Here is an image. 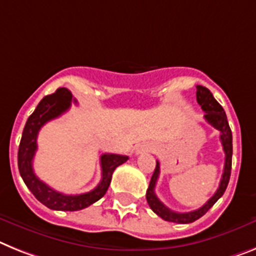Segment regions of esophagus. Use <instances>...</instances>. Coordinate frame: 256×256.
Instances as JSON below:
<instances>
[{
  "instance_id": "esophagus-1",
  "label": "esophagus",
  "mask_w": 256,
  "mask_h": 256,
  "mask_svg": "<svg viewBox=\"0 0 256 256\" xmlns=\"http://www.w3.org/2000/svg\"><path fill=\"white\" fill-rule=\"evenodd\" d=\"M136 152H138V154H139V152H140V151H139V150H138V151H136Z\"/></svg>"
}]
</instances>
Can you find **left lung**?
I'll return each mask as SVG.
<instances>
[{
    "label": "left lung",
    "mask_w": 256,
    "mask_h": 256,
    "mask_svg": "<svg viewBox=\"0 0 256 256\" xmlns=\"http://www.w3.org/2000/svg\"><path fill=\"white\" fill-rule=\"evenodd\" d=\"M196 102L198 104L200 105L202 109L206 112V121L211 124V126H214L216 130L220 132V140L221 144H222V150L225 152L224 173H222V177H221L218 191L214 192V196L203 207L198 208V210L191 212H174L169 210L165 204H162L160 199L154 194L156 182H158V174H160V164H158V161H156V168H154L151 182H150V186H148L147 192H146L148 206L162 220L170 221V222H177V224H190V222H194L195 220L200 218L203 214H207L208 210L222 196V194L226 190L228 184H229V178H230L233 144H232V130L229 128V124H228L226 114H225L222 106L216 102V98H214L211 91L208 88L203 87V86H196Z\"/></svg>",
    "instance_id": "left-lung-1"
}]
</instances>
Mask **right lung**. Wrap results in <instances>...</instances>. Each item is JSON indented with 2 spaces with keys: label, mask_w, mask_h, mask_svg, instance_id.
I'll return each mask as SVG.
<instances>
[{
  "label": "right lung",
  "mask_w": 256,
  "mask_h": 256,
  "mask_svg": "<svg viewBox=\"0 0 256 256\" xmlns=\"http://www.w3.org/2000/svg\"><path fill=\"white\" fill-rule=\"evenodd\" d=\"M76 104L72 92L68 88H58L54 94L45 96L38 102L35 112L28 117L23 128L22 139L18 151V168L26 186L30 188L40 203L56 211H79L94 204L102 199L108 190L112 181V174L117 166L128 161V156L114 154H104L100 158L102 162V181L90 192L79 195H65L53 190L48 184L40 181L34 173L32 161L38 150V134L40 128L50 120L60 117L65 113L72 102Z\"/></svg>",
  "instance_id": "obj_1"
}]
</instances>
